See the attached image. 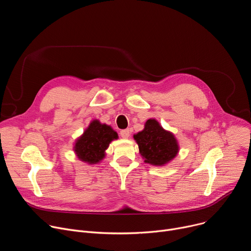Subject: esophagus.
<instances>
[{
    "label": "esophagus",
    "mask_w": 251,
    "mask_h": 251,
    "mask_svg": "<svg viewBox=\"0 0 251 251\" xmlns=\"http://www.w3.org/2000/svg\"><path fill=\"white\" fill-rule=\"evenodd\" d=\"M120 136L122 138H128L130 136V131L128 129H124V130H121L120 131Z\"/></svg>",
    "instance_id": "obj_1"
}]
</instances>
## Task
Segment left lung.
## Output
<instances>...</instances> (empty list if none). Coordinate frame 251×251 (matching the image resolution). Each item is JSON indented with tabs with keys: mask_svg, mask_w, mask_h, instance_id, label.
<instances>
[{
	"mask_svg": "<svg viewBox=\"0 0 251 251\" xmlns=\"http://www.w3.org/2000/svg\"><path fill=\"white\" fill-rule=\"evenodd\" d=\"M146 163L162 166L174 159L178 147L174 135L165 131L155 119H149L143 131L134 135Z\"/></svg>",
	"mask_w": 251,
	"mask_h": 251,
	"instance_id": "1",
	"label": "left lung"
}]
</instances>
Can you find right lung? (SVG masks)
Instances as JSON below:
<instances>
[{"mask_svg":"<svg viewBox=\"0 0 251 251\" xmlns=\"http://www.w3.org/2000/svg\"><path fill=\"white\" fill-rule=\"evenodd\" d=\"M117 138V133L110 126L94 120L75 143V150L81 161L95 164L103 159L109 143Z\"/></svg>","mask_w":251,"mask_h":251,"instance_id":"right-lung-1","label":"right lung"}]
</instances>
